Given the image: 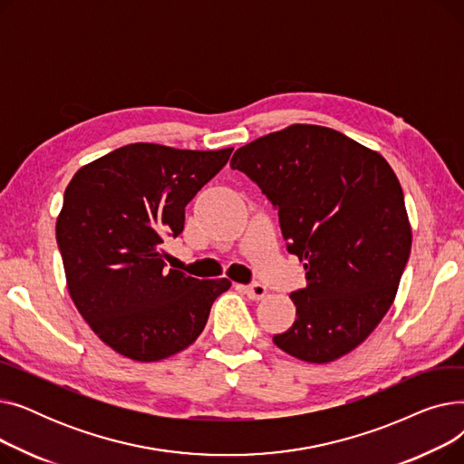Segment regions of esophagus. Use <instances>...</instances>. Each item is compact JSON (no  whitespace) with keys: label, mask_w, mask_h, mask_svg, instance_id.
Instances as JSON below:
<instances>
[{"label":"esophagus","mask_w":464,"mask_h":464,"mask_svg":"<svg viewBox=\"0 0 464 464\" xmlns=\"http://www.w3.org/2000/svg\"><path fill=\"white\" fill-rule=\"evenodd\" d=\"M242 291H245V294H246L250 299H254V301H259V299H263V297L266 295V287H265L263 284L242 285Z\"/></svg>","instance_id":"34e87169"}]
</instances>
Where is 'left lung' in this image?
<instances>
[{"label": "left lung", "mask_w": 464, "mask_h": 464, "mask_svg": "<svg viewBox=\"0 0 464 464\" xmlns=\"http://www.w3.org/2000/svg\"><path fill=\"white\" fill-rule=\"evenodd\" d=\"M278 208L306 285L297 318L273 343L306 362L348 355L393 304L411 248L404 195L382 154L324 126L291 124L231 158Z\"/></svg>", "instance_id": "left-lung-1"}]
</instances>
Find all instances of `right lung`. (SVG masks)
<instances>
[{
	"instance_id": "add662e5",
	"label": "right lung",
	"mask_w": 464,
	"mask_h": 464,
	"mask_svg": "<svg viewBox=\"0 0 464 464\" xmlns=\"http://www.w3.org/2000/svg\"><path fill=\"white\" fill-rule=\"evenodd\" d=\"M233 149L180 150L135 142L81 167L56 222L69 295L116 353L154 362L193 344L227 278L167 269L161 242L184 229L186 205Z\"/></svg>"
}]
</instances>
